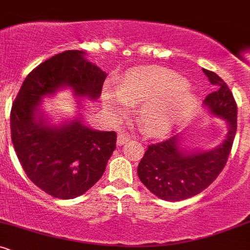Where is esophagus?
Wrapping results in <instances>:
<instances>
[{
  "mask_svg": "<svg viewBox=\"0 0 250 250\" xmlns=\"http://www.w3.org/2000/svg\"><path fill=\"white\" fill-rule=\"evenodd\" d=\"M128 141V136L125 134H119L117 135V140H116V145L117 146H122L125 145V142Z\"/></svg>",
  "mask_w": 250,
  "mask_h": 250,
  "instance_id": "34e87169",
  "label": "esophagus"
}]
</instances>
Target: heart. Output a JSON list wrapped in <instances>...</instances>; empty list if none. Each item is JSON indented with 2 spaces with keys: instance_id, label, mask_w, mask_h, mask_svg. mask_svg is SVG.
<instances>
[{
  "instance_id": "heart-1",
  "label": "heart",
  "mask_w": 250,
  "mask_h": 250,
  "mask_svg": "<svg viewBox=\"0 0 250 250\" xmlns=\"http://www.w3.org/2000/svg\"><path fill=\"white\" fill-rule=\"evenodd\" d=\"M116 90L105 89L103 108L113 117H122L129 104H139L137 120L148 134L170 129L193 101L185 80L166 68L135 70L117 83Z\"/></svg>"
}]
</instances>
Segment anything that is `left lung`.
I'll return each mask as SVG.
<instances>
[{
  "label": "left lung",
  "instance_id": "left-lung-1",
  "mask_svg": "<svg viewBox=\"0 0 250 250\" xmlns=\"http://www.w3.org/2000/svg\"><path fill=\"white\" fill-rule=\"evenodd\" d=\"M205 75L219 89L209 94L203 107L211 116L227 123L223 141L211 149L185 148L183 134L150 145L137 167L143 185L155 196L166 201H181L195 196L210 185L225 167L235 134L237 107L230 89L213 71L203 69Z\"/></svg>",
  "mask_w": 250,
  "mask_h": 250
}]
</instances>
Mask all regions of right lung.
Instances as JSON below:
<instances>
[{"label": "right lung", "instance_id": "1", "mask_svg": "<svg viewBox=\"0 0 250 250\" xmlns=\"http://www.w3.org/2000/svg\"><path fill=\"white\" fill-rule=\"evenodd\" d=\"M81 50L50 57L25 77L10 114L11 140L27 176L59 199H75L102 177L116 148L115 131L85 125L84 102L101 95L107 73L89 62ZM70 88L78 100L77 115L53 124L42 109V99Z\"/></svg>", "mask_w": 250, "mask_h": 250}]
</instances>
